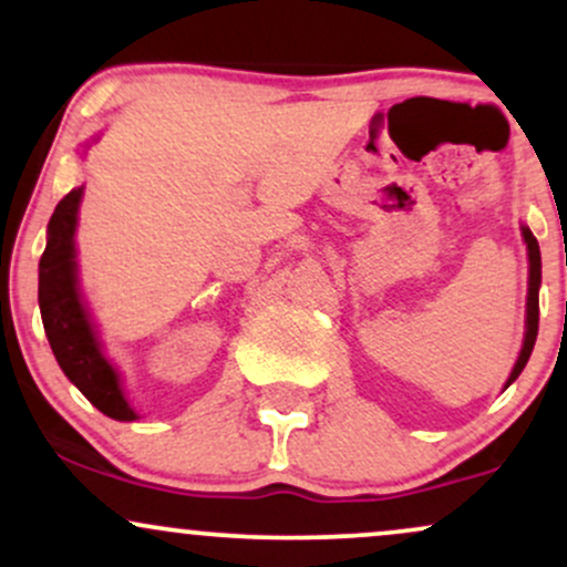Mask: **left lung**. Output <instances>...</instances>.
<instances>
[{
	"instance_id": "obj_1",
	"label": "left lung",
	"mask_w": 567,
	"mask_h": 567,
	"mask_svg": "<svg viewBox=\"0 0 567 567\" xmlns=\"http://www.w3.org/2000/svg\"><path fill=\"white\" fill-rule=\"evenodd\" d=\"M523 237L525 243H528V258H530V279H528V330H525V343H523V351H519V360L517 365H514L509 381H506V386L517 379L519 373H523V368L528 365L530 360V351H533V343H536V336H538V285H542V250H538V243L536 237H533L530 229H523Z\"/></svg>"
}]
</instances>
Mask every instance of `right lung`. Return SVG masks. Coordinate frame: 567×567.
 I'll return each mask as SVG.
<instances>
[{
    "label": "right lung",
    "mask_w": 567,
    "mask_h": 567,
    "mask_svg": "<svg viewBox=\"0 0 567 567\" xmlns=\"http://www.w3.org/2000/svg\"><path fill=\"white\" fill-rule=\"evenodd\" d=\"M82 188L58 202L48 226V247L39 261V309L58 365L93 405L116 421H135L120 379L97 349L93 324L76 292L74 226Z\"/></svg>",
    "instance_id": "obj_1"
}]
</instances>
